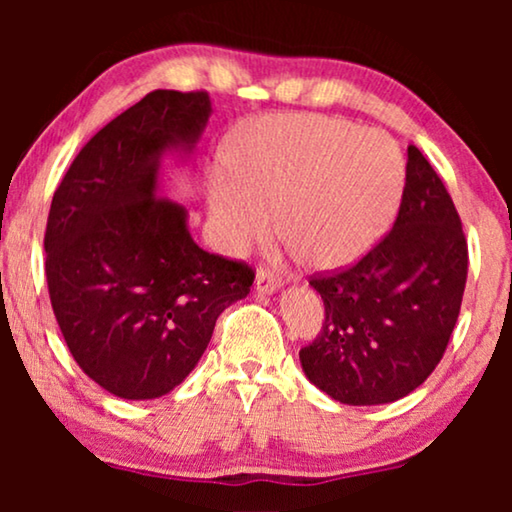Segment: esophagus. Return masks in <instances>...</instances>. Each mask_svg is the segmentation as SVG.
I'll return each mask as SVG.
<instances>
[{
    "mask_svg": "<svg viewBox=\"0 0 512 512\" xmlns=\"http://www.w3.org/2000/svg\"><path fill=\"white\" fill-rule=\"evenodd\" d=\"M279 286H282V279H279L275 270H270V268L258 270V275H256V291L258 293H272V291H277Z\"/></svg>",
    "mask_w": 512,
    "mask_h": 512,
    "instance_id": "esophagus-1",
    "label": "esophagus"
}]
</instances>
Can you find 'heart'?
Segmentation results:
<instances>
[{"label":"heart","mask_w":512,"mask_h":512,"mask_svg":"<svg viewBox=\"0 0 512 512\" xmlns=\"http://www.w3.org/2000/svg\"><path fill=\"white\" fill-rule=\"evenodd\" d=\"M235 181L212 191L216 230L244 249L272 228L317 268L361 258L394 219L405 160L391 137L319 114L268 116L228 156Z\"/></svg>","instance_id":"b5f03b06"}]
</instances>
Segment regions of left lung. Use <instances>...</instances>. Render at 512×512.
<instances>
[{
	"instance_id": "obj_1",
	"label": "left lung",
	"mask_w": 512,
	"mask_h": 512,
	"mask_svg": "<svg viewBox=\"0 0 512 512\" xmlns=\"http://www.w3.org/2000/svg\"><path fill=\"white\" fill-rule=\"evenodd\" d=\"M466 275L468 242L457 207L410 144L394 228L356 263L310 277L326 319L300 349L305 375L347 405L408 396L443 359Z\"/></svg>"
}]
</instances>
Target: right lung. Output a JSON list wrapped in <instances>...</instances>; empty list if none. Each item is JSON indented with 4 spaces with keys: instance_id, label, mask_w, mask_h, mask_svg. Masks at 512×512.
Masks as SVG:
<instances>
[{
    "instance_id": "add662e5",
    "label": "right lung",
    "mask_w": 512,
    "mask_h": 512,
    "mask_svg": "<svg viewBox=\"0 0 512 512\" xmlns=\"http://www.w3.org/2000/svg\"><path fill=\"white\" fill-rule=\"evenodd\" d=\"M209 111L205 90H153L90 137L53 193L46 282L62 338L90 380L130 401L184 382L256 277L200 249L184 207L156 193L158 158L191 151Z\"/></svg>"
}]
</instances>
